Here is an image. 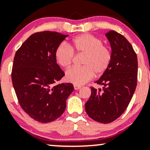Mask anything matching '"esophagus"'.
Instances as JSON below:
<instances>
[{
  "label": "esophagus",
  "instance_id": "34e87169",
  "mask_svg": "<svg viewBox=\"0 0 150 150\" xmlns=\"http://www.w3.org/2000/svg\"><path fill=\"white\" fill-rule=\"evenodd\" d=\"M74 89L75 90H78V89H79V88H81V86H79V85H76V84H74Z\"/></svg>",
  "mask_w": 150,
  "mask_h": 150
}]
</instances>
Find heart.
Masks as SVG:
<instances>
[{
    "mask_svg": "<svg viewBox=\"0 0 150 150\" xmlns=\"http://www.w3.org/2000/svg\"><path fill=\"white\" fill-rule=\"evenodd\" d=\"M83 54L80 67H73L66 72V79L76 85H81L91 80L94 74H104L109 68L112 60L111 49L103 44L102 40L89 33L75 37L70 45L62 43L55 51V59L63 68L72 64L74 53Z\"/></svg>",
    "mask_w": 150,
    "mask_h": 150,
    "instance_id": "obj_1",
    "label": "heart"
}]
</instances>
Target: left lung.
<instances>
[{
	"label": "left lung",
	"mask_w": 150,
	"mask_h": 150,
	"mask_svg": "<svg viewBox=\"0 0 150 150\" xmlns=\"http://www.w3.org/2000/svg\"><path fill=\"white\" fill-rule=\"evenodd\" d=\"M105 35L112 48V63L95 82L103 85V90L91 86L85 109L92 120L108 124L119 118L128 107L137 86L138 64L136 53L125 36L114 30Z\"/></svg>",
	"instance_id": "8db88e82"
}]
</instances>
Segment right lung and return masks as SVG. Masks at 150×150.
Returning <instances> with one entry per match:
<instances>
[{
  "mask_svg": "<svg viewBox=\"0 0 150 150\" xmlns=\"http://www.w3.org/2000/svg\"><path fill=\"white\" fill-rule=\"evenodd\" d=\"M67 36L49 30L37 32L24 41L14 56L11 79L19 104L41 123L59 118L74 91L72 83L55 84L65 75L56 63L55 51Z\"/></svg>",
  "mask_w": 150,
  "mask_h": 150,
  "instance_id": "1",
  "label": "right lung"
}]
</instances>
